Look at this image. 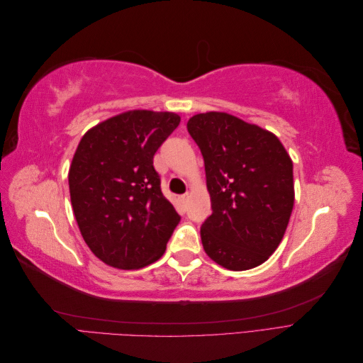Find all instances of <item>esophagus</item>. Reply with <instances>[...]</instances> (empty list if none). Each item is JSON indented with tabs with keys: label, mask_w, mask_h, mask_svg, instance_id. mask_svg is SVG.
Masks as SVG:
<instances>
[{
	"label": "esophagus",
	"mask_w": 363,
	"mask_h": 363,
	"mask_svg": "<svg viewBox=\"0 0 363 363\" xmlns=\"http://www.w3.org/2000/svg\"><path fill=\"white\" fill-rule=\"evenodd\" d=\"M188 200H189V194H183V195L179 196V201H180L183 206L188 204Z\"/></svg>",
	"instance_id": "1"
}]
</instances>
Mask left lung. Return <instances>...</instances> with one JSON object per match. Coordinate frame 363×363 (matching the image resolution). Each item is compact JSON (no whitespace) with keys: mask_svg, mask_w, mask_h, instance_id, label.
<instances>
[{"mask_svg":"<svg viewBox=\"0 0 363 363\" xmlns=\"http://www.w3.org/2000/svg\"><path fill=\"white\" fill-rule=\"evenodd\" d=\"M200 147L212 215L201 227L206 255L230 271L267 262L280 245L292 213V159L269 130L225 112L188 121Z\"/></svg>","mask_w":363,"mask_h":363,"instance_id":"left-lung-1","label":"left lung"}]
</instances>
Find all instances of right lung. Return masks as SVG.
Returning <instances> with one entry per match:
<instances>
[{
    "instance_id": "1",
    "label": "right lung",
    "mask_w": 363,
    "mask_h": 363,
    "mask_svg": "<svg viewBox=\"0 0 363 363\" xmlns=\"http://www.w3.org/2000/svg\"><path fill=\"white\" fill-rule=\"evenodd\" d=\"M179 124L174 112L135 108L80 139L68 172L71 204L86 245L106 265L139 269L167 250L180 216L160 191L152 157Z\"/></svg>"
}]
</instances>
